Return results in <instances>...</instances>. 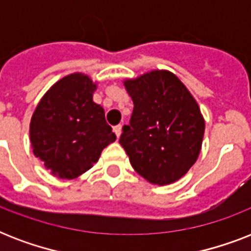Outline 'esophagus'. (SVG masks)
<instances>
[{
	"instance_id": "esophagus-1",
	"label": "esophagus",
	"mask_w": 251,
	"mask_h": 251,
	"mask_svg": "<svg viewBox=\"0 0 251 251\" xmlns=\"http://www.w3.org/2000/svg\"><path fill=\"white\" fill-rule=\"evenodd\" d=\"M113 131H114V134H116V137L120 138V135H121V133H122V126L121 125L114 126Z\"/></svg>"
}]
</instances>
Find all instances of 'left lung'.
Wrapping results in <instances>:
<instances>
[{
    "instance_id": "left-lung-1",
    "label": "left lung",
    "mask_w": 251,
    "mask_h": 251,
    "mask_svg": "<svg viewBox=\"0 0 251 251\" xmlns=\"http://www.w3.org/2000/svg\"><path fill=\"white\" fill-rule=\"evenodd\" d=\"M134 102L120 143L130 164L149 182L169 185L197 161L204 134L198 102L168 70H152L124 82Z\"/></svg>"
}]
</instances>
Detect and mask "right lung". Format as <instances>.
<instances>
[{"label": "right lung", "mask_w": 251, "mask_h": 251, "mask_svg": "<svg viewBox=\"0 0 251 251\" xmlns=\"http://www.w3.org/2000/svg\"><path fill=\"white\" fill-rule=\"evenodd\" d=\"M96 87L86 74L66 75L45 92L33 112L29 124L33 155L53 176L76 178L116 141L102 106L92 100Z\"/></svg>", "instance_id": "obj_1"}]
</instances>
